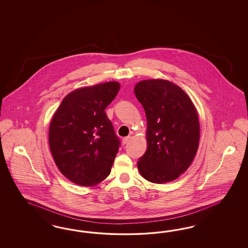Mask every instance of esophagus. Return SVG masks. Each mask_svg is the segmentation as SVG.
I'll return each mask as SVG.
<instances>
[{"instance_id":"obj_1","label":"esophagus","mask_w":248,"mask_h":248,"mask_svg":"<svg viewBox=\"0 0 248 248\" xmlns=\"http://www.w3.org/2000/svg\"><path fill=\"white\" fill-rule=\"evenodd\" d=\"M131 138H132L131 136H127V137H124V138L123 139V143H124V144H126V143H127L128 142H129V141L131 140Z\"/></svg>"}]
</instances>
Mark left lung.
Here are the masks:
<instances>
[{
    "mask_svg": "<svg viewBox=\"0 0 248 248\" xmlns=\"http://www.w3.org/2000/svg\"><path fill=\"white\" fill-rule=\"evenodd\" d=\"M134 90L147 120V148L137 162L139 173L155 184L175 180L198 149L200 124L195 105L180 86L165 79L140 81Z\"/></svg>",
    "mask_w": 248,
    "mask_h": 248,
    "instance_id": "8db88e82",
    "label": "left lung"
}]
</instances>
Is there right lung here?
<instances>
[{
    "mask_svg": "<svg viewBox=\"0 0 248 248\" xmlns=\"http://www.w3.org/2000/svg\"><path fill=\"white\" fill-rule=\"evenodd\" d=\"M120 86L111 81L78 88L53 113L50 150L61 173L78 186H96L111 172L120 143L105 110Z\"/></svg>",
    "mask_w": 248,
    "mask_h": 248,
    "instance_id": "add662e5",
    "label": "right lung"
}]
</instances>
